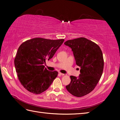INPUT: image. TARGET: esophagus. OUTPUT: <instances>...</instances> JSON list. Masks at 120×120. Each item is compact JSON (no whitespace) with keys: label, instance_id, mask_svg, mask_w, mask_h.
Returning a JSON list of instances; mask_svg holds the SVG:
<instances>
[{"label":"esophagus","instance_id":"1","mask_svg":"<svg viewBox=\"0 0 120 120\" xmlns=\"http://www.w3.org/2000/svg\"><path fill=\"white\" fill-rule=\"evenodd\" d=\"M59 75H60L61 76H65V74H62V73H59Z\"/></svg>","mask_w":120,"mask_h":120}]
</instances>
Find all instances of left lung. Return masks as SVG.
<instances>
[{
    "mask_svg": "<svg viewBox=\"0 0 120 120\" xmlns=\"http://www.w3.org/2000/svg\"><path fill=\"white\" fill-rule=\"evenodd\" d=\"M64 44L71 47L76 64L81 68L78 77L70 76L71 82L66 88L74 96L83 97L94 90L102 76L104 68L102 51L97 44L83 37L68 40Z\"/></svg>",
    "mask_w": 120,
    "mask_h": 120,
    "instance_id": "1",
    "label": "left lung"
}]
</instances>
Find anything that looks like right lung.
Here are the masks:
<instances>
[{"label": "right lung", "instance_id": "right-lung-1", "mask_svg": "<svg viewBox=\"0 0 120 120\" xmlns=\"http://www.w3.org/2000/svg\"><path fill=\"white\" fill-rule=\"evenodd\" d=\"M64 41L36 38L21 44L14 64L18 79L25 89L33 94H40L49 88L58 72L47 70L43 64L46 59L52 58Z\"/></svg>", "mask_w": 120, "mask_h": 120}]
</instances>
